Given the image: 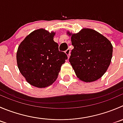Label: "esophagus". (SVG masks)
Here are the masks:
<instances>
[{"mask_svg": "<svg viewBox=\"0 0 123 123\" xmlns=\"http://www.w3.org/2000/svg\"><path fill=\"white\" fill-rule=\"evenodd\" d=\"M65 54L67 55L68 58H69V57H70V50L69 49H68L65 51Z\"/></svg>", "mask_w": 123, "mask_h": 123, "instance_id": "1", "label": "esophagus"}]
</instances>
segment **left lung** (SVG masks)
Listing matches in <instances>:
<instances>
[{
    "label": "left lung",
    "mask_w": 123,
    "mask_h": 123,
    "mask_svg": "<svg viewBox=\"0 0 123 123\" xmlns=\"http://www.w3.org/2000/svg\"><path fill=\"white\" fill-rule=\"evenodd\" d=\"M71 35L74 49L69 59L80 80L91 82L100 78L111 62L113 47L105 37L91 29L84 28Z\"/></svg>",
    "instance_id": "left-lung-1"
}]
</instances>
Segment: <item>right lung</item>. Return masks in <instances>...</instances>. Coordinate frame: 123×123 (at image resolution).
Here are the masks:
<instances>
[{
	"label": "right lung",
	"instance_id": "add662e5",
	"mask_svg": "<svg viewBox=\"0 0 123 123\" xmlns=\"http://www.w3.org/2000/svg\"><path fill=\"white\" fill-rule=\"evenodd\" d=\"M55 33L35 30L20 43L17 52L18 68L26 81L38 88L51 85L58 77L61 65L67 59L53 41Z\"/></svg>",
	"mask_w": 123,
	"mask_h": 123
}]
</instances>
